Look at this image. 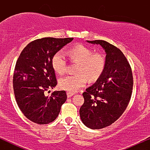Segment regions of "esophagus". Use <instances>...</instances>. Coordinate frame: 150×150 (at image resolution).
I'll list each match as a JSON object with an SVG mask.
<instances>
[{"instance_id":"34e87169","label":"esophagus","mask_w":150,"mask_h":150,"mask_svg":"<svg viewBox=\"0 0 150 150\" xmlns=\"http://www.w3.org/2000/svg\"><path fill=\"white\" fill-rule=\"evenodd\" d=\"M73 95H74V93H73V92H67V96H68V98L71 97L72 96H73Z\"/></svg>"}]
</instances>
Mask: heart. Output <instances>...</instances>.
<instances>
[{"mask_svg":"<svg viewBox=\"0 0 150 150\" xmlns=\"http://www.w3.org/2000/svg\"><path fill=\"white\" fill-rule=\"evenodd\" d=\"M67 54L72 61L77 62V74L66 75L58 80L59 87L63 90L75 92L85 87L87 79L89 81L97 80L102 74L105 68V58L102 54L93 53L87 46L77 44L67 51ZM51 65L56 73L60 75L65 73L67 61L65 55L58 51L53 56Z\"/></svg>","mask_w":150,"mask_h":150,"instance_id":"heart-1","label":"heart"}]
</instances>
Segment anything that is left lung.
Masks as SVG:
<instances>
[{
  "instance_id": "8db88e82",
  "label": "left lung",
  "mask_w": 150,
  "mask_h": 150,
  "mask_svg": "<svg viewBox=\"0 0 150 150\" xmlns=\"http://www.w3.org/2000/svg\"><path fill=\"white\" fill-rule=\"evenodd\" d=\"M87 42L104 49L106 64L95 83L82 94L85 102L80 108V116L87 127L101 129L114 123L126 109L133 78L130 64L119 49L103 40Z\"/></svg>"
}]
</instances>
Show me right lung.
Here are the masks:
<instances>
[{
	"label": "right lung",
	"instance_id": "obj_1",
	"mask_svg": "<svg viewBox=\"0 0 150 150\" xmlns=\"http://www.w3.org/2000/svg\"><path fill=\"white\" fill-rule=\"evenodd\" d=\"M73 38L46 37L28 44L15 65L13 89L18 105L23 114L37 124H48L57 118L67 99L65 91H46L57 85L51 65L53 55Z\"/></svg>",
	"mask_w": 150,
	"mask_h": 150
}]
</instances>
